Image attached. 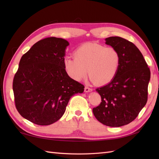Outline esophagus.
<instances>
[{
    "label": "esophagus",
    "instance_id": "esophagus-1",
    "mask_svg": "<svg viewBox=\"0 0 159 159\" xmlns=\"http://www.w3.org/2000/svg\"><path fill=\"white\" fill-rule=\"evenodd\" d=\"M84 91H85V92H92V89L89 88V87H85Z\"/></svg>",
    "mask_w": 159,
    "mask_h": 159
}]
</instances>
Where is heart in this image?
Instances as JSON below:
<instances>
[{
    "label": "heart",
    "instance_id": "1",
    "mask_svg": "<svg viewBox=\"0 0 159 159\" xmlns=\"http://www.w3.org/2000/svg\"><path fill=\"white\" fill-rule=\"evenodd\" d=\"M74 58L66 57L64 67L70 77L81 80L89 74L92 81L106 85L116 76L120 62V54L113 47L97 43H85L74 50Z\"/></svg>",
    "mask_w": 159,
    "mask_h": 159
}]
</instances>
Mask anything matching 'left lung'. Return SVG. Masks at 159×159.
I'll return each instance as SVG.
<instances>
[{"label":"left lung","mask_w":159,"mask_h":159,"mask_svg":"<svg viewBox=\"0 0 159 159\" xmlns=\"http://www.w3.org/2000/svg\"><path fill=\"white\" fill-rule=\"evenodd\" d=\"M105 40L107 45L119 52L120 62L114 79L96 89L102 102L93 108V113L104 125L120 127L135 120L146 105L150 70L133 43L120 37H110Z\"/></svg>","instance_id":"obj_1"}]
</instances>
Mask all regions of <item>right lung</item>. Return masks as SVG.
I'll use <instances>...</instances> for the list:
<instances>
[{
  "mask_svg": "<svg viewBox=\"0 0 159 159\" xmlns=\"http://www.w3.org/2000/svg\"><path fill=\"white\" fill-rule=\"evenodd\" d=\"M69 43L51 37L35 43L22 55L13 80L16 109L32 123L46 126L58 121L70 98L84 86L67 75L64 56Z\"/></svg>",
  "mask_w": 159,
  "mask_h": 159,
  "instance_id": "right-lung-1",
  "label": "right lung"
}]
</instances>
